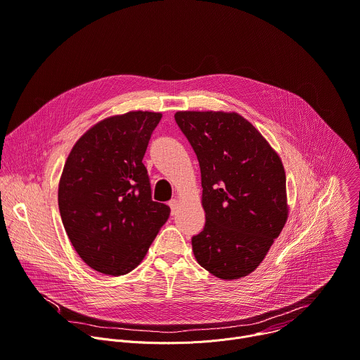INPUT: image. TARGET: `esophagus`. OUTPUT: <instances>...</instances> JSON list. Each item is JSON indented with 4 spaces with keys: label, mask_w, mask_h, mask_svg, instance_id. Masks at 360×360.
I'll list each match as a JSON object with an SVG mask.
<instances>
[{
    "label": "esophagus",
    "mask_w": 360,
    "mask_h": 360,
    "mask_svg": "<svg viewBox=\"0 0 360 360\" xmlns=\"http://www.w3.org/2000/svg\"><path fill=\"white\" fill-rule=\"evenodd\" d=\"M169 205L172 208V214H176L177 212V207H179V201L176 198H173V200L169 201Z\"/></svg>",
    "instance_id": "1"
}]
</instances>
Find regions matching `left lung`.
Here are the masks:
<instances>
[{
  "mask_svg": "<svg viewBox=\"0 0 360 360\" xmlns=\"http://www.w3.org/2000/svg\"><path fill=\"white\" fill-rule=\"evenodd\" d=\"M197 156L205 226L191 238L197 262L221 279L251 274L288 219L282 162L238 113L177 112Z\"/></svg>",
  "mask_w": 360,
  "mask_h": 360,
  "instance_id": "obj_1",
  "label": "left lung"
}]
</instances>
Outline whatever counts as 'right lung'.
Returning a JSON list of instances; mask_svg holds the SVG:
<instances>
[{"instance_id": "1", "label": "right lung", "mask_w": 360, "mask_h": 360, "mask_svg": "<svg viewBox=\"0 0 360 360\" xmlns=\"http://www.w3.org/2000/svg\"><path fill=\"white\" fill-rule=\"evenodd\" d=\"M162 113L129 112L91 127L72 148L58 188L65 231L78 255L106 275L145 258L170 208L152 200L143 165Z\"/></svg>"}]
</instances>
